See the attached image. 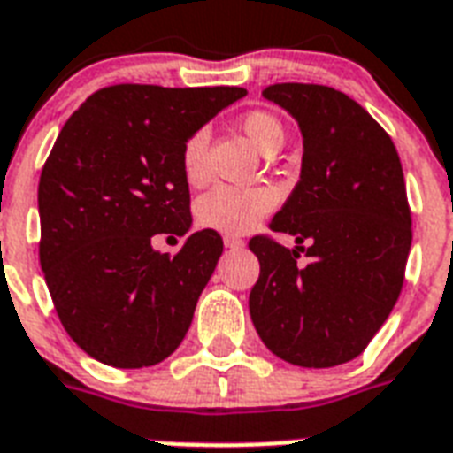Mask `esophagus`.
Instances as JSON below:
<instances>
[{
	"mask_svg": "<svg viewBox=\"0 0 453 453\" xmlns=\"http://www.w3.org/2000/svg\"><path fill=\"white\" fill-rule=\"evenodd\" d=\"M224 245H226V248H243V238L224 236Z\"/></svg>",
	"mask_w": 453,
	"mask_h": 453,
	"instance_id": "1",
	"label": "esophagus"
}]
</instances>
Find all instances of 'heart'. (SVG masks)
I'll use <instances>...</instances> for the list:
<instances>
[{"mask_svg": "<svg viewBox=\"0 0 453 453\" xmlns=\"http://www.w3.org/2000/svg\"><path fill=\"white\" fill-rule=\"evenodd\" d=\"M241 129L262 153L281 149L283 125L269 111H250L241 118ZM208 132L198 129L181 149V170L188 184H201L208 177ZM276 205V194L269 187H231L217 184L196 203V219L205 229L222 234H245L255 229L262 217Z\"/></svg>", "mask_w": 453, "mask_h": 453, "instance_id": "obj_1", "label": "heart"}]
</instances>
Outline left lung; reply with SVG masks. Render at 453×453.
<instances>
[{"instance_id": "left-lung-1", "label": "left lung", "mask_w": 453, "mask_h": 453, "mask_svg": "<svg viewBox=\"0 0 453 453\" xmlns=\"http://www.w3.org/2000/svg\"><path fill=\"white\" fill-rule=\"evenodd\" d=\"M304 136L300 181L269 222L296 236L250 238L259 279L250 317L276 357L328 369L359 357L390 317L404 286L411 208L390 134L347 94L281 82L262 92Z\"/></svg>"}]
</instances>
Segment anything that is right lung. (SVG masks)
Listing matches in <instances>:
<instances>
[{
  "label": "right lung",
  "instance_id": "obj_1",
  "mask_svg": "<svg viewBox=\"0 0 453 453\" xmlns=\"http://www.w3.org/2000/svg\"><path fill=\"white\" fill-rule=\"evenodd\" d=\"M241 96V87L113 84L63 125L37 188L40 265L65 333L101 364L153 366L187 335L222 236L196 231L174 255L150 238L188 231L181 149Z\"/></svg>",
  "mask_w": 453,
  "mask_h": 453
}]
</instances>
